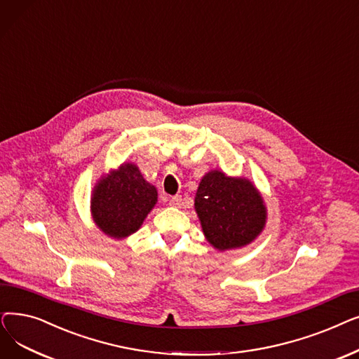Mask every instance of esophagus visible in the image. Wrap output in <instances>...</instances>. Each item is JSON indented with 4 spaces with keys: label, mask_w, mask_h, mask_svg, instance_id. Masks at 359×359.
<instances>
[{
    "label": "esophagus",
    "mask_w": 359,
    "mask_h": 359,
    "mask_svg": "<svg viewBox=\"0 0 359 359\" xmlns=\"http://www.w3.org/2000/svg\"><path fill=\"white\" fill-rule=\"evenodd\" d=\"M170 206H174V208H181V204H182V197L181 196H174L172 198H170Z\"/></svg>",
    "instance_id": "1"
}]
</instances>
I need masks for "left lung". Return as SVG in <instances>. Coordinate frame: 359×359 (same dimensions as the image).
<instances>
[{"label": "left lung", "mask_w": 359, "mask_h": 359, "mask_svg": "<svg viewBox=\"0 0 359 359\" xmlns=\"http://www.w3.org/2000/svg\"><path fill=\"white\" fill-rule=\"evenodd\" d=\"M194 209L204 238L217 251L251 244L267 222V208L257 187L245 177H229L219 169L203 175Z\"/></svg>", "instance_id": "1"}]
</instances>
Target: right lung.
Returning <instances> with one entry per match:
<instances>
[{"mask_svg":"<svg viewBox=\"0 0 359 359\" xmlns=\"http://www.w3.org/2000/svg\"><path fill=\"white\" fill-rule=\"evenodd\" d=\"M156 203V187L143 178L137 165L124 162L96 181L90 215L99 231L115 240H124L142 228Z\"/></svg>","mask_w":359,"mask_h":359,"instance_id":"add662e5","label":"right lung"}]
</instances>
